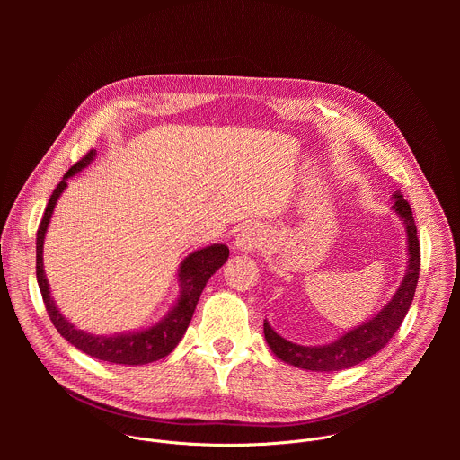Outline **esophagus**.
<instances>
[{
  "label": "esophagus",
  "instance_id": "esophagus-1",
  "mask_svg": "<svg viewBox=\"0 0 460 460\" xmlns=\"http://www.w3.org/2000/svg\"><path fill=\"white\" fill-rule=\"evenodd\" d=\"M261 243H264V233H261V229L258 226H247L245 229H242L238 233V238H236V247L240 251H256Z\"/></svg>",
  "mask_w": 460,
  "mask_h": 460
}]
</instances>
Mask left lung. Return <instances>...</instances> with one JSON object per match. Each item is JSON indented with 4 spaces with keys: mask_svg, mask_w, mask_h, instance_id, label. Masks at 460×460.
I'll list each match as a JSON object with an SVG mask.
<instances>
[{
    "mask_svg": "<svg viewBox=\"0 0 460 460\" xmlns=\"http://www.w3.org/2000/svg\"><path fill=\"white\" fill-rule=\"evenodd\" d=\"M393 209L399 213L406 224L408 233V271L406 277L393 296L371 320L364 322L355 330L348 332L341 339L325 346H298L280 337L273 327L264 320V335L271 351L284 362L309 371H341L353 367L375 353H378L393 339L401 327L404 316L415 296L419 271H420V243L417 238V226L413 220L411 208L401 192L393 194Z\"/></svg>",
    "mask_w": 460,
    "mask_h": 460,
    "instance_id": "8db88e82",
    "label": "left lung"
}]
</instances>
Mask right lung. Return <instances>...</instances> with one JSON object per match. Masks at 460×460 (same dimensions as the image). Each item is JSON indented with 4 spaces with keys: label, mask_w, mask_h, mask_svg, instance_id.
Returning a JSON list of instances; mask_svg holds the SVG:
<instances>
[{
    "label": "right lung",
    "mask_w": 460,
    "mask_h": 460,
    "mask_svg": "<svg viewBox=\"0 0 460 460\" xmlns=\"http://www.w3.org/2000/svg\"><path fill=\"white\" fill-rule=\"evenodd\" d=\"M96 156V151L91 149L80 162H76L67 172H65L63 180L58 183V187L52 190L49 204L45 208L43 218L38 227L36 234V277L38 286L47 307V313L58 330V333L78 348L80 351L105 362L112 364H125V366H142L155 360H160L167 357L181 341L183 333L187 332V325L192 318V313L199 304V298L211 279V275L226 264L229 256V247L224 243H213L209 247H204L200 251L190 252L180 266L178 271V282H180V296L176 305L153 327L137 333H123V335H112V337H102V335H91L84 330H78L67 318H65L54 300L50 298L49 282L45 279L43 270V240L45 233L54 211V206L61 196L63 189L67 187V178L87 167Z\"/></svg>",
    "instance_id": "right-lung-1"
}]
</instances>
